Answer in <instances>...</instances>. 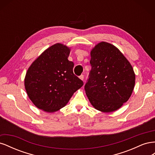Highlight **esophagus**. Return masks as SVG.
Here are the masks:
<instances>
[{"label":"esophagus","mask_w":155,"mask_h":155,"mask_svg":"<svg viewBox=\"0 0 155 155\" xmlns=\"http://www.w3.org/2000/svg\"><path fill=\"white\" fill-rule=\"evenodd\" d=\"M79 78H80L81 80H83V79H84V75H83V74H81L80 76H79Z\"/></svg>","instance_id":"34e87169"}]
</instances>
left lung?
<instances>
[{
  "mask_svg": "<svg viewBox=\"0 0 155 155\" xmlns=\"http://www.w3.org/2000/svg\"><path fill=\"white\" fill-rule=\"evenodd\" d=\"M91 70L85 85L86 94L96 109L113 112L131 96L135 74L128 60L116 46L101 42L91 51Z\"/></svg>",
  "mask_w": 155,
  "mask_h": 155,
  "instance_id": "8db88e82",
  "label": "left lung"
}]
</instances>
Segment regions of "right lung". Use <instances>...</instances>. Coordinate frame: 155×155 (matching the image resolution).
I'll use <instances>...</instances> for the list:
<instances>
[{
  "instance_id": "right-lung-1",
  "label": "right lung",
  "mask_w": 155,
  "mask_h": 155,
  "mask_svg": "<svg viewBox=\"0 0 155 155\" xmlns=\"http://www.w3.org/2000/svg\"><path fill=\"white\" fill-rule=\"evenodd\" d=\"M70 48L57 43L42 53L29 67L25 86L37 108L53 112L67 104L83 82L73 72L74 63L68 58Z\"/></svg>"
}]
</instances>
